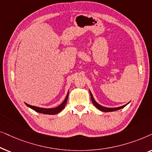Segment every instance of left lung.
<instances>
[{"label":"left lung","mask_w":152,"mask_h":152,"mask_svg":"<svg viewBox=\"0 0 152 152\" xmlns=\"http://www.w3.org/2000/svg\"><path fill=\"white\" fill-rule=\"evenodd\" d=\"M89 92H90V95H91V100H92V102L93 104V105L95 106V107L97 108V109H98L99 110H100L102 111H104V112H111V111H117V110H119V109H121L122 108H124V107H126V105L128 104L130 102H128L127 104H124L123 106H122V107H115V108H109V107H103V106H102L99 104L95 100L94 97L93 96V94L91 93V91L89 90Z\"/></svg>","instance_id":"obj_1"}]
</instances>
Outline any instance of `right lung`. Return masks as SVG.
<instances>
[{
  "instance_id": "add662e5",
  "label": "right lung",
  "mask_w": 152,
  "mask_h": 152,
  "mask_svg": "<svg viewBox=\"0 0 152 152\" xmlns=\"http://www.w3.org/2000/svg\"><path fill=\"white\" fill-rule=\"evenodd\" d=\"M68 94H69V91H68V93H67V95H66V98L64 100L63 102H62L60 105L58 106V107H55V108L46 109V108H41V107H35V106L30 105L26 102H25V104H26L28 106L29 108L33 109L36 112H38V113H43V114H48V115H55V114L59 113L60 111H61L62 110L64 109V107H65V106L66 104V102H67V100L68 98Z\"/></svg>"
}]
</instances>
